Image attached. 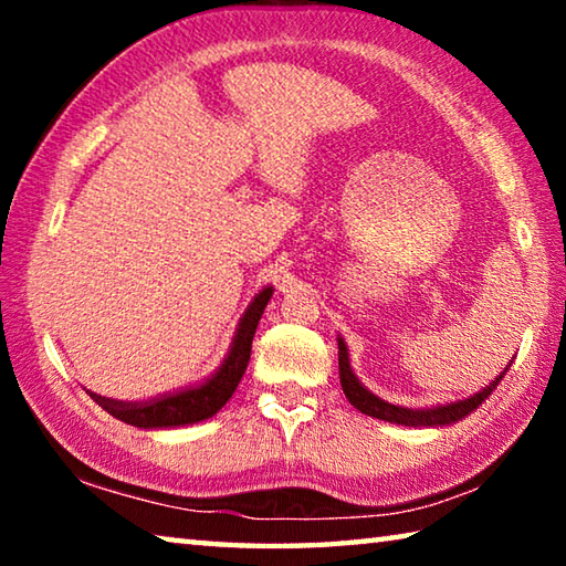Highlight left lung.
Instances as JSON below:
<instances>
[{
    "label": "left lung",
    "instance_id": "1",
    "mask_svg": "<svg viewBox=\"0 0 566 566\" xmlns=\"http://www.w3.org/2000/svg\"><path fill=\"white\" fill-rule=\"evenodd\" d=\"M504 377V371L496 377L490 387H484L479 395L469 397V399H459L452 401V405H442V407H432V409H407V407H397L389 405V401L379 399L371 395L369 389H364L359 385V379L354 377V371L349 367V354H347V344L339 339V381L344 395H347L349 405L357 407L361 415L375 417V419H385L391 421V424H405V427H442V424H452V421L464 419L469 411H474L482 401L492 395L500 385V379Z\"/></svg>",
    "mask_w": 566,
    "mask_h": 566
}]
</instances>
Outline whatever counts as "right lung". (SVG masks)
<instances>
[{
  "mask_svg": "<svg viewBox=\"0 0 566 566\" xmlns=\"http://www.w3.org/2000/svg\"><path fill=\"white\" fill-rule=\"evenodd\" d=\"M270 296H272V286H266V290H262L254 296V302L249 304L242 322H239L237 337L232 342V349H229L224 364L219 367L214 377H209L205 381V385L171 391V395H161L147 401H119V399L92 395L94 401H97L104 411H109L114 419L139 429L181 427V424H195V421L214 417L217 411L227 405L229 397L234 395L239 379L244 375L249 354H252V339H254L256 324L262 319V312L266 302H270Z\"/></svg>",
  "mask_w": 566,
  "mask_h": 566,
  "instance_id": "right-lung-1",
  "label": "right lung"
}]
</instances>
